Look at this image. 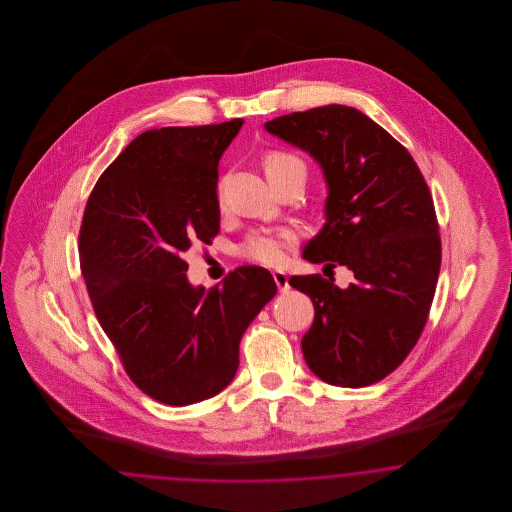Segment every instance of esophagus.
<instances>
[{
    "label": "esophagus",
    "mask_w": 512,
    "mask_h": 512,
    "mask_svg": "<svg viewBox=\"0 0 512 512\" xmlns=\"http://www.w3.org/2000/svg\"><path fill=\"white\" fill-rule=\"evenodd\" d=\"M274 276V281H276V285H278L279 293H285V291H289V278H287V274L285 272H274L272 274Z\"/></svg>",
    "instance_id": "34e87169"
}]
</instances>
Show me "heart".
Wrapping results in <instances>:
<instances>
[{
	"instance_id": "obj_1",
	"label": "heart",
	"mask_w": 512,
	"mask_h": 512,
	"mask_svg": "<svg viewBox=\"0 0 512 512\" xmlns=\"http://www.w3.org/2000/svg\"><path fill=\"white\" fill-rule=\"evenodd\" d=\"M264 172L272 186H278L281 180H285L296 169L306 171L300 157L274 150L266 154L263 161ZM219 201H221V189H219ZM296 233L291 229H270V231H255L238 246V255L249 263L263 264V266H281L287 261L289 249L295 246Z\"/></svg>"
}]
</instances>
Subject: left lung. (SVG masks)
I'll return each mask as SVG.
<instances>
[{"mask_svg":"<svg viewBox=\"0 0 512 512\" xmlns=\"http://www.w3.org/2000/svg\"><path fill=\"white\" fill-rule=\"evenodd\" d=\"M264 127L325 171L326 223L304 259L355 274L347 289L321 274L289 279L315 308L304 358L330 385H373L411 353L430 315L441 266L432 193L402 144L353 107L293 112Z\"/></svg>","mask_w":512,"mask_h":512,"instance_id":"obj_1","label":"left lung"}]
</instances>
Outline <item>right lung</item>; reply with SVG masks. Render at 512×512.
<instances>
[{
    "label": "right lung",
    "mask_w": 512,
    "mask_h": 512,
    "mask_svg": "<svg viewBox=\"0 0 512 512\" xmlns=\"http://www.w3.org/2000/svg\"><path fill=\"white\" fill-rule=\"evenodd\" d=\"M244 120L144 131L86 202L80 270L99 325L137 387L167 405L202 402L233 381L240 340L276 293L261 266L210 291L186 278L187 249L219 233L217 165Z\"/></svg>",
    "instance_id": "1"
}]
</instances>
